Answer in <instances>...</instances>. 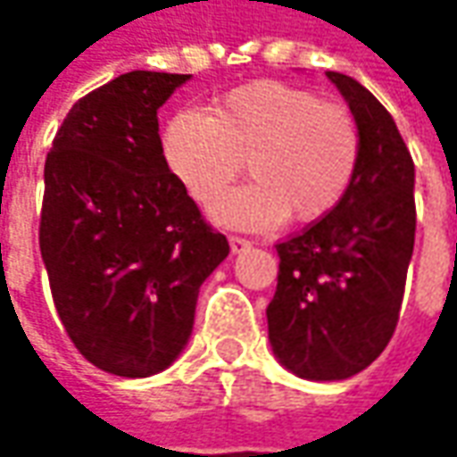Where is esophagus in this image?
Returning <instances> with one entry per match:
<instances>
[{
  "label": "esophagus",
  "instance_id": "1",
  "mask_svg": "<svg viewBox=\"0 0 457 457\" xmlns=\"http://www.w3.org/2000/svg\"><path fill=\"white\" fill-rule=\"evenodd\" d=\"M228 244H231V252H234V254H238V252H244V249L252 246V241L244 237H228Z\"/></svg>",
  "mask_w": 457,
  "mask_h": 457
}]
</instances>
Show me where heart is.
Wrapping results in <instances>:
<instances>
[{
	"instance_id": "1",
	"label": "heart",
	"mask_w": 457,
	"mask_h": 457,
	"mask_svg": "<svg viewBox=\"0 0 457 457\" xmlns=\"http://www.w3.org/2000/svg\"><path fill=\"white\" fill-rule=\"evenodd\" d=\"M170 172L187 195L213 205L244 162L254 178L223 198L213 216L228 226L315 223L351 190L361 162L356 116L312 91L254 80L213 101L205 114H180L162 137Z\"/></svg>"
}]
</instances>
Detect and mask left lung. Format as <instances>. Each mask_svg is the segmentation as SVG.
Instances as JSON below:
<instances>
[{"label": "left lung", "instance_id": "1", "mask_svg": "<svg viewBox=\"0 0 457 457\" xmlns=\"http://www.w3.org/2000/svg\"><path fill=\"white\" fill-rule=\"evenodd\" d=\"M325 76L359 121V172L336 211L277 244L267 325L292 374L338 381L377 361L395 336L417 211L412 154L392 114L359 80Z\"/></svg>", "mask_w": 457, "mask_h": 457}]
</instances>
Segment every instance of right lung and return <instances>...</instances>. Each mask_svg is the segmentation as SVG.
I'll use <instances>...</instances> for the list:
<instances>
[{"label": "right lung", "mask_w": 457, "mask_h": 457, "mask_svg": "<svg viewBox=\"0 0 457 457\" xmlns=\"http://www.w3.org/2000/svg\"><path fill=\"white\" fill-rule=\"evenodd\" d=\"M190 76L132 71L73 104L45 160L40 252L68 338L142 378L180 356L198 290L228 256L170 172L157 109Z\"/></svg>", "instance_id": "add662e5"}]
</instances>
